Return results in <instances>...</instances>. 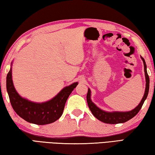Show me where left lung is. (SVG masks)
I'll list each match as a JSON object with an SVG mask.
<instances>
[{"instance_id": "obj_1", "label": "left lung", "mask_w": 155, "mask_h": 155, "mask_svg": "<svg viewBox=\"0 0 155 155\" xmlns=\"http://www.w3.org/2000/svg\"><path fill=\"white\" fill-rule=\"evenodd\" d=\"M141 58L143 60L144 65V72H145L146 81V90L145 94H144V96L142 100H141V101L140 102V103L139 104V105L136 108L132 110V111L128 112H106L100 109L98 107H97L91 102L90 99V90L88 89V92L87 94V102L88 104V107L91 113H92V114L97 119L99 120L100 121L104 123H107V124H120V123H124L127 122L128 120H130L131 118H133L140 111L144 101H145L147 96H148L149 91V84H150V79H149V76L148 73H147L145 60H144L142 57H141Z\"/></svg>"}]
</instances>
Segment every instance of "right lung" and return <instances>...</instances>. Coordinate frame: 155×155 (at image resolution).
Here are the masks:
<instances>
[{
	"instance_id": "obj_1",
	"label": "right lung",
	"mask_w": 155,
	"mask_h": 155,
	"mask_svg": "<svg viewBox=\"0 0 155 155\" xmlns=\"http://www.w3.org/2000/svg\"><path fill=\"white\" fill-rule=\"evenodd\" d=\"M6 83L10 103L15 112L27 122L38 125L51 124L61 116L65 102L78 85V83H74L65 87L48 102L35 103L22 98L15 91L12 82V68L7 74Z\"/></svg>"
}]
</instances>
